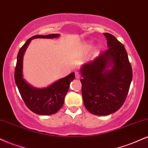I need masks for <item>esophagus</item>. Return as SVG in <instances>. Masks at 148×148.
<instances>
[{
    "instance_id": "1",
    "label": "esophagus",
    "mask_w": 148,
    "mask_h": 148,
    "mask_svg": "<svg viewBox=\"0 0 148 148\" xmlns=\"http://www.w3.org/2000/svg\"><path fill=\"white\" fill-rule=\"evenodd\" d=\"M75 76H76V79H80V77H81V75H80V74L79 72H75Z\"/></svg>"
}]
</instances>
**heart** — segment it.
I'll return each mask as SVG.
<instances>
[{
	"label": "heart",
	"instance_id": "b5f03b06",
	"mask_svg": "<svg viewBox=\"0 0 148 148\" xmlns=\"http://www.w3.org/2000/svg\"><path fill=\"white\" fill-rule=\"evenodd\" d=\"M93 47V44L91 42H84L80 47V51L83 53H88L92 49ZM101 49V45H97L95 49L94 52H93V55L96 56L99 53Z\"/></svg>",
	"mask_w": 148,
	"mask_h": 148
}]
</instances>
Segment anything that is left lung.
Segmentation results:
<instances>
[{"label": "left lung", "instance_id": "left-lung-1", "mask_svg": "<svg viewBox=\"0 0 148 148\" xmlns=\"http://www.w3.org/2000/svg\"><path fill=\"white\" fill-rule=\"evenodd\" d=\"M103 35L108 49L80 69L83 101L86 109L96 115L118 111L132 81V66L124 45L111 34Z\"/></svg>", "mask_w": 148, "mask_h": 148}]
</instances>
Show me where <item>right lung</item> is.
Wrapping results in <instances>:
<instances>
[{"instance_id":"add662e5","label":"right lung","mask_w":148,"mask_h":148,"mask_svg":"<svg viewBox=\"0 0 148 148\" xmlns=\"http://www.w3.org/2000/svg\"><path fill=\"white\" fill-rule=\"evenodd\" d=\"M60 34L35 35L28 39L20 49L17 55L14 80L22 99L27 107L38 115H50L57 113L63 106L64 97L69 90V84L75 78L74 72L43 88H37L28 84L23 78V60L25 50L32 40L36 38L53 39Z\"/></svg>"}]
</instances>
